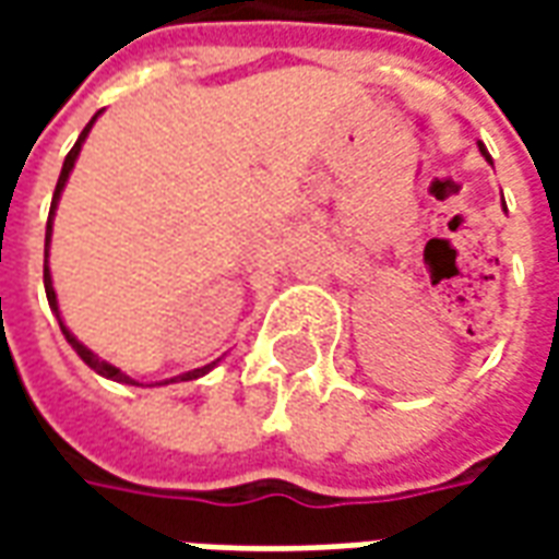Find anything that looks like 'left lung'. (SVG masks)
<instances>
[{
    "mask_svg": "<svg viewBox=\"0 0 559 559\" xmlns=\"http://www.w3.org/2000/svg\"><path fill=\"white\" fill-rule=\"evenodd\" d=\"M479 152H481V155H485V160H488V164H493L491 155H488V148H485V143H479ZM503 209H506V203H503Z\"/></svg>",
    "mask_w": 559,
    "mask_h": 559,
    "instance_id": "obj_1",
    "label": "left lung"
}]
</instances>
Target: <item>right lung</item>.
I'll use <instances>...</instances> for the list:
<instances>
[{"label":"right lung","instance_id":"right-lung-1","mask_svg":"<svg viewBox=\"0 0 559 559\" xmlns=\"http://www.w3.org/2000/svg\"><path fill=\"white\" fill-rule=\"evenodd\" d=\"M98 116H102V110L92 116V122L86 128H83V131H80L78 143H74V148H71V152H68V155H66V164H62V173H59V182H56V191H53V203H50V218H47V236H44V257H50V236H53V215H56V206H59V197H62V191H66L68 176H71V170H74V160H78L80 148H83L86 138H90V131H92V126H95V119H98ZM44 290H47V302H50V311H53L56 320H59V326H62V335H66V341H68V344H71V347H74V350H78L80 359L90 365L95 374L107 377V380H116V383H128V386H143V383H138L134 377H128L126 371H119L116 365L104 362L98 353H92L90 347H86V344H80V341L74 338V335H71V329H68L66 323H62V314H59V302H56V290H53V275H50V263H47V260H44ZM218 362H221V359H215V362L203 365V368H194V371H185V374L170 377V380H160V383H155V386H167V383H179V380H197V377L209 374V371H212V368H215V365H218Z\"/></svg>","mask_w":559,"mask_h":559}]
</instances>
